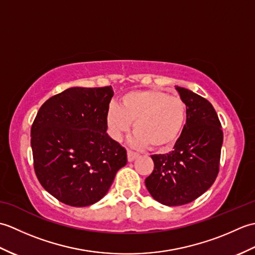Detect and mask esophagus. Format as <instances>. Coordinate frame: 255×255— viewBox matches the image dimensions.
Returning <instances> with one entry per match:
<instances>
[{"instance_id":"34e87169","label":"esophagus","mask_w":255,"mask_h":255,"mask_svg":"<svg viewBox=\"0 0 255 255\" xmlns=\"http://www.w3.org/2000/svg\"><path fill=\"white\" fill-rule=\"evenodd\" d=\"M127 154H128V161L129 162H132L134 159H137L138 156H139L138 153L133 152V151H131V150H128L127 151Z\"/></svg>"}]
</instances>
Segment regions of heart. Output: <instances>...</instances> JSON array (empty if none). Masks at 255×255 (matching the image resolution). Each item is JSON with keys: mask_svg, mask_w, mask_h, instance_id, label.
I'll return each instance as SVG.
<instances>
[{"mask_svg": "<svg viewBox=\"0 0 255 255\" xmlns=\"http://www.w3.org/2000/svg\"><path fill=\"white\" fill-rule=\"evenodd\" d=\"M186 122V105L180 97L158 90L134 91L122 96L121 104H111L106 123L111 136L121 140L130 124L136 132L134 147L163 150L174 144Z\"/></svg>", "mask_w": 255, "mask_h": 255, "instance_id": "b5f03b06", "label": "heart"}]
</instances>
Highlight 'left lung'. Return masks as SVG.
Instances as JSON below:
<instances>
[{
    "label": "left lung",
    "mask_w": 255,
    "mask_h": 255,
    "mask_svg": "<svg viewBox=\"0 0 255 255\" xmlns=\"http://www.w3.org/2000/svg\"><path fill=\"white\" fill-rule=\"evenodd\" d=\"M175 89L186 105V124L171 152L151 155L154 169L144 181L151 196L166 206L191 203L213 185L224 141L213 105L187 89Z\"/></svg>",
    "instance_id": "obj_1"
}]
</instances>
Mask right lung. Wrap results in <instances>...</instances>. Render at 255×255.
<instances>
[{
  "label": "right lung",
  "mask_w": 255,
  "mask_h": 255,
  "mask_svg": "<svg viewBox=\"0 0 255 255\" xmlns=\"http://www.w3.org/2000/svg\"><path fill=\"white\" fill-rule=\"evenodd\" d=\"M112 86L70 88L47 100L32 123L30 144L38 181L61 203L84 207L105 196L126 149L107 130Z\"/></svg>",
  "instance_id": "right-lung-1"
}]
</instances>
